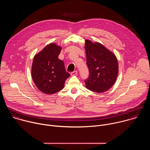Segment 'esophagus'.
<instances>
[{"label": "esophagus", "mask_w": 150, "mask_h": 150, "mask_svg": "<svg viewBox=\"0 0 150 150\" xmlns=\"http://www.w3.org/2000/svg\"><path fill=\"white\" fill-rule=\"evenodd\" d=\"M77 74H78L77 71H73V72H71V76H74V75H77Z\"/></svg>", "instance_id": "34e87169"}]
</instances>
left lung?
<instances>
[{"instance_id": "left-lung-1", "label": "left lung", "mask_w": 150, "mask_h": 150, "mask_svg": "<svg viewBox=\"0 0 150 150\" xmlns=\"http://www.w3.org/2000/svg\"><path fill=\"white\" fill-rule=\"evenodd\" d=\"M85 49L88 78L86 88L96 93L109 90L115 83L118 74V62L115 55L99 42L85 40Z\"/></svg>"}]
</instances>
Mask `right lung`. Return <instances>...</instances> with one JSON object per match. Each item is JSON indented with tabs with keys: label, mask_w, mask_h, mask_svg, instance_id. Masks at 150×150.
Masks as SVG:
<instances>
[{
	"label": "right lung",
	"mask_w": 150,
	"mask_h": 150,
	"mask_svg": "<svg viewBox=\"0 0 150 150\" xmlns=\"http://www.w3.org/2000/svg\"><path fill=\"white\" fill-rule=\"evenodd\" d=\"M61 50V47L51 43L34 57L32 78L36 87L45 94H52L62 90L70 76L64 62L58 59Z\"/></svg>",
	"instance_id": "right-lung-1"
}]
</instances>
